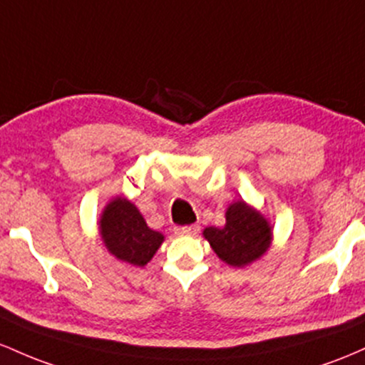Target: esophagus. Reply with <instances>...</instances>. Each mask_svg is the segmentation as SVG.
Instances as JSON below:
<instances>
[{
  "label": "esophagus",
  "instance_id": "34e87169",
  "mask_svg": "<svg viewBox=\"0 0 365 365\" xmlns=\"http://www.w3.org/2000/svg\"><path fill=\"white\" fill-rule=\"evenodd\" d=\"M174 231H175V235H178V236H195L196 232L200 231V226H198V224H191V226L175 227Z\"/></svg>",
  "mask_w": 365,
  "mask_h": 365
}]
</instances>
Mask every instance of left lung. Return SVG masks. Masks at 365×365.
<instances>
[{
  "mask_svg": "<svg viewBox=\"0 0 365 365\" xmlns=\"http://www.w3.org/2000/svg\"><path fill=\"white\" fill-rule=\"evenodd\" d=\"M203 236L220 260L231 267H247L271 247L272 227L259 210L235 202L226 212V226L207 227Z\"/></svg>",
  "mask_w": 365,
  "mask_h": 365,
  "instance_id": "8db88e82",
  "label": "left lung"
}]
</instances>
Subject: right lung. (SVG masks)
I'll return each mask as SVG.
<instances>
[{
  "mask_svg": "<svg viewBox=\"0 0 365 365\" xmlns=\"http://www.w3.org/2000/svg\"><path fill=\"white\" fill-rule=\"evenodd\" d=\"M100 235L106 250L125 264L143 267L163 243V235L148 227L138 207L115 196L100 217Z\"/></svg>",
  "mask_w": 365,
  "mask_h": 365,
  "instance_id": "obj_1",
  "label": "right lung"
}]
</instances>
